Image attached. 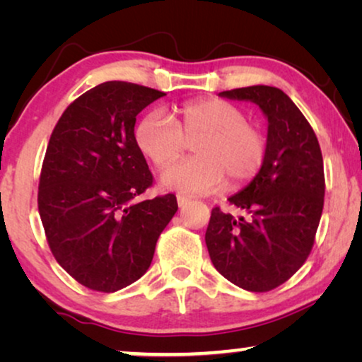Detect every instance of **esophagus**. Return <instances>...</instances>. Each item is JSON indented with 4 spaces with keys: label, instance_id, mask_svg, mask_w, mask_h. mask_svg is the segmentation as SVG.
Segmentation results:
<instances>
[{
    "label": "esophagus",
    "instance_id": "esophagus-1",
    "mask_svg": "<svg viewBox=\"0 0 362 362\" xmlns=\"http://www.w3.org/2000/svg\"><path fill=\"white\" fill-rule=\"evenodd\" d=\"M176 199H177V206H180V207H185L186 204H189V202H191V197L182 196V194H177Z\"/></svg>",
    "mask_w": 362,
    "mask_h": 362
}]
</instances>
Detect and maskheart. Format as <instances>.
I'll return each mask as SVG.
<instances>
[{"mask_svg": "<svg viewBox=\"0 0 362 362\" xmlns=\"http://www.w3.org/2000/svg\"><path fill=\"white\" fill-rule=\"evenodd\" d=\"M196 137L195 141L194 138ZM192 142L196 156L168 168L161 181L166 187L189 194L214 191L227 177L239 187L254 180L267 156L264 133L234 103L201 98L175 107L173 118L150 112L138 122L135 141L158 170L170 166Z\"/></svg>", "mask_w": 362, "mask_h": 362, "instance_id": "heart-1", "label": "heart"}]
</instances>
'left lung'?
<instances>
[{
  "label": "left lung",
  "mask_w": 362,
  "mask_h": 362,
  "mask_svg": "<svg viewBox=\"0 0 362 362\" xmlns=\"http://www.w3.org/2000/svg\"><path fill=\"white\" fill-rule=\"evenodd\" d=\"M219 97L252 102L269 122L257 176L229 199L239 217L214 207L206 245L216 270L249 291L285 284L310 255L325 202L323 156L313 128L284 90L250 86Z\"/></svg>",
  "instance_id": "1"
}]
</instances>
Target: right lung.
<instances>
[{
  "label": "right lung",
  "instance_id": "add662e5",
  "mask_svg": "<svg viewBox=\"0 0 362 362\" xmlns=\"http://www.w3.org/2000/svg\"><path fill=\"white\" fill-rule=\"evenodd\" d=\"M165 92L112 81L82 93L54 128L37 206L52 255L90 290L132 285L177 211L175 194L136 201L153 176L135 141L136 115Z\"/></svg>",
  "mask_w": 362,
  "mask_h": 362
}]
</instances>
